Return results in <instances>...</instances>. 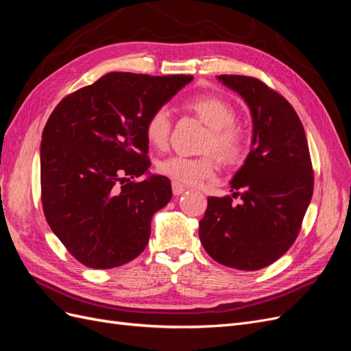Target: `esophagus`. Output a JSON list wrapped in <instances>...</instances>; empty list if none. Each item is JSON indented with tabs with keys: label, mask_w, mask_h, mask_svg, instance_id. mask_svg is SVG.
I'll use <instances>...</instances> for the list:
<instances>
[{
	"label": "esophagus",
	"mask_w": 351,
	"mask_h": 351,
	"mask_svg": "<svg viewBox=\"0 0 351 351\" xmlns=\"http://www.w3.org/2000/svg\"><path fill=\"white\" fill-rule=\"evenodd\" d=\"M184 192H186V187L184 186L178 184V183H173V193H174V196H180V195H183Z\"/></svg>",
	"instance_id": "1"
}]
</instances>
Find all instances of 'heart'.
<instances>
[{
	"label": "heart",
	"mask_w": 351,
	"mask_h": 351,
	"mask_svg": "<svg viewBox=\"0 0 351 351\" xmlns=\"http://www.w3.org/2000/svg\"><path fill=\"white\" fill-rule=\"evenodd\" d=\"M199 119L209 127V134L204 149L215 152L222 161L232 164L244 152V133L236 124V110L224 98L215 95H204L189 102ZM171 132V115L165 107L156 108L145 123V134L151 145L164 147ZM158 171L171 178L174 183L195 186L205 180L214 178L218 173V158L214 154L190 158L171 155L158 162Z\"/></svg>",
	"instance_id": "obj_1"
}]
</instances>
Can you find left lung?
Here are the masks:
<instances>
[{
	"label": "left lung",
	"mask_w": 351,
	"mask_h": 351,
	"mask_svg": "<svg viewBox=\"0 0 351 351\" xmlns=\"http://www.w3.org/2000/svg\"><path fill=\"white\" fill-rule=\"evenodd\" d=\"M218 79L241 95L253 117L252 151L231 182L232 197H208L199 237L209 256L241 271L280 259L299 236L313 195V168L299 115L262 80L237 74Z\"/></svg>",
	"instance_id": "1"
}]
</instances>
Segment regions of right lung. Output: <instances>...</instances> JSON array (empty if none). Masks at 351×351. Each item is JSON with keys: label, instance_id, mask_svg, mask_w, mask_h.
Instances as JSON below:
<instances>
[{"label": "right lung", "instance_id": "obj_1", "mask_svg": "<svg viewBox=\"0 0 351 351\" xmlns=\"http://www.w3.org/2000/svg\"><path fill=\"white\" fill-rule=\"evenodd\" d=\"M193 76L105 74L73 92L49 115L40 145V199L47 222L73 258L111 269L145 250L151 219L173 196L152 176L145 123Z\"/></svg>", "mask_w": 351, "mask_h": 351}]
</instances>
